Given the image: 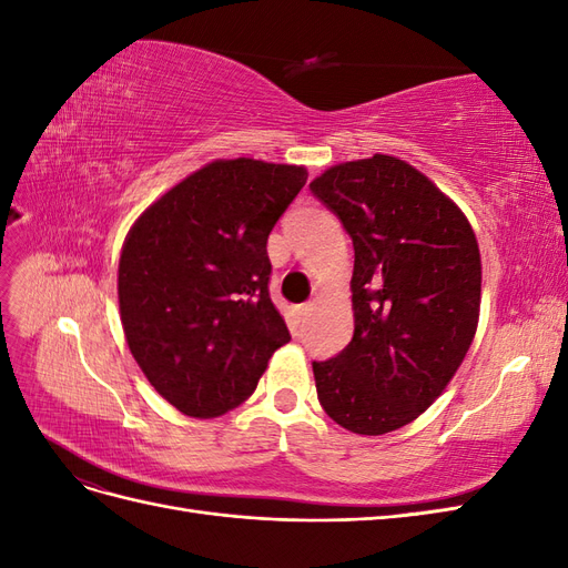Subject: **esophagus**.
Masks as SVG:
<instances>
[{
    "label": "esophagus",
    "mask_w": 568,
    "mask_h": 568,
    "mask_svg": "<svg viewBox=\"0 0 568 568\" xmlns=\"http://www.w3.org/2000/svg\"><path fill=\"white\" fill-rule=\"evenodd\" d=\"M313 311H315V303H303V305L296 307V317H298L301 322H305L307 317L313 315Z\"/></svg>",
    "instance_id": "obj_1"
}]
</instances>
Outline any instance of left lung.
<instances>
[{"mask_svg":"<svg viewBox=\"0 0 568 568\" xmlns=\"http://www.w3.org/2000/svg\"><path fill=\"white\" fill-rule=\"evenodd\" d=\"M311 189L355 248V332L336 357L313 363L317 398L338 426L382 436L432 407L471 346L476 234L432 180L384 153L324 170Z\"/></svg>","mask_w":568,"mask_h":568,"instance_id":"8db88e82","label":"left lung"}]
</instances>
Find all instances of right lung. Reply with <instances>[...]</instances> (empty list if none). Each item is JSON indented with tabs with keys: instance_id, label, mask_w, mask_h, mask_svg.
I'll return each instance as SVG.
<instances>
[{
	"instance_id": "right-lung-1",
	"label": "right lung",
	"mask_w": 568,
	"mask_h": 568,
	"mask_svg": "<svg viewBox=\"0 0 568 568\" xmlns=\"http://www.w3.org/2000/svg\"><path fill=\"white\" fill-rule=\"evenodd\" d=\"M305 180L303 165L213 161L132 225L118 265L120 322L149 384L186 417L242 405L291 341L270 298L267 236Z\"/></svg>"
}]
</instances>
